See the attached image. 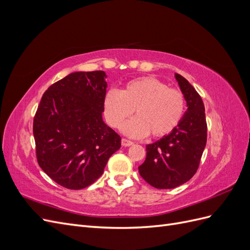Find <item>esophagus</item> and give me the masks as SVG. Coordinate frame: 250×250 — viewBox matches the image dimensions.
<instances>
[{
  "label": "esophagus",
  "mask_w": 250,
  "mask_h": 250,
  "mask_svg": "<svg viewBox=\"0 0 250 250\" xmlns=\"http://www.w3.org/2000/svg\"><path fill=\"white\" fill-rule=\"evenodd\" d=\"M131 145H133V142H131L129 140H126V139H122V146L129 147Z\"/></svg>",
  "instance_id": "esophagus-1"
}]
</instances>
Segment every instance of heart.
Segmentation results:
<instances>
[{
    "instance_id": "1",
    "label": "heart",
    "mask_w": 250,
    "mask_h": 250,
    "mask_svg": "<svg viewBox=\"0 0 250 250\" xmlns=\"http://www.w3.org/2000/svg\"><path fill=\"white\" fill-rule=\"evenodd\" d=\"M104 116L107 123L119 128L134 110L135 118L128 121L122 131L130 138H145L150 132L155 138L164 137L183 120L186 98L178 89L152 76L128 81L121 92L109 89L104 98Z\"/></svg>"
}]
</instances>
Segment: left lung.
Returning a JSON list of instances; mask_svg holds the SVG:
<instances>
[{"label": "left lung", "instance_id": "obj_1", "mask_svg": "<svg viewBox=\"0 0 250 250\" xmlns=\"http://www.w3.org/2000/svg\"><path fill=\"white\" fill-rule=\"evenodd\" d=\"M188 109L175 130L146 146L140 175L156 188H173L190 180L198 169L206 148L208 127L204 104L196 89L175 74Z\"/></svg>", "mask_w": 250, "mask_h": 250}]
</instances>
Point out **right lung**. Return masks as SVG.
<instances>
[{
    "mask_svg": "<svg viewBox=\"0 0 250 250\" xmlns=\"http://www.w3.org/2000/svg\"><path fill=\"white\" fill-rule=\"evenodd\" d=\"M106 77L103 71L71 73L44 92L35 113L37 162L70 190L94 184L121 147V137L102 118Z\"/></svg>",
    "mask_w": 250,
    "mask_h": 250,
    "instance_id": "obj_1",
    "label": "right lung"
}]
</instances>
